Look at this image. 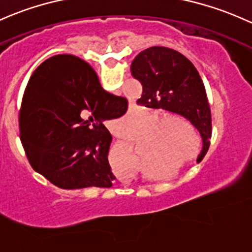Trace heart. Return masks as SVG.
Listing matches in <instances>:
<instances>
[{"label": "heart", "instance_id": "obj_1", "mask_svg": "<svg viewBox=\"0 0 252 252\" xmlns=\"http://www.w3.org/2000/svg\"><path fill=\"white\" fill-rule=\"evenodd\" d=\"M137 119V115L134 114H128L119 119L118 121H115V129L123 136H128ZM169 119L170 120H166L162 128L153 137L150 133L147 134V139L144 142V144L147 143V145L140 151L142 158L145 159L144 166L150 167L153 164L158 167H170L185 154H188V145L185 144V140L181 136V128L176 124L178 122L180 125L188 127V123L179 115L173 114ZM126 151L132 163H137V154L129 144L126 145Z\"/></svg>", "mask_w": 252, "mask_h": 252}]
</instances>
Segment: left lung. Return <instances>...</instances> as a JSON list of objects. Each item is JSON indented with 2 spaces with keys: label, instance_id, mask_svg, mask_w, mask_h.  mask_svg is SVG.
Here are the masks:
<instances>
[{
  "label": "left lung",
  "instance_id": "left-lung-1",
  "mask_svg": "<svg viewBox=\"0 0 252 252\" xmlns=\"http://www.w3.org/2000/svg\"><path fill=\"white\" fill-rule=\"evenodd\" d=\"M131 73L143 86L138 104L179 114L198 129L203 139L199 161L210 145L212 114L204 84L193 63L174 49L151 47L134 58Z\"/></svg>",
  "mask_w": 252,
  "mask_h": 252
}]
</instances>
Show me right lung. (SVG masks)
Here are the masks:
<instances>
[{
    "label": "right lung",
    "instance_id": "obj_1",
    "mask_svg": "<svg viewBox=\"0 0 252 252\" xmlns=\"http://www.w3.org/2000/svg\"><path fill=\"white\" fill-rule=\"evenodd\" d=\"M124 97L102 89L93 67L74 55H56L32 73L19 114L30 164L64 190L110 188L112 134L103 121L127 112Z\"/></svg>",
    "mask_w": 252,
    "mask_h": 252
}]
</instances>
